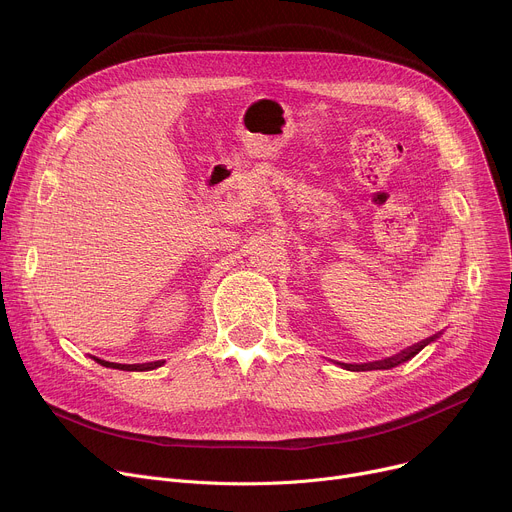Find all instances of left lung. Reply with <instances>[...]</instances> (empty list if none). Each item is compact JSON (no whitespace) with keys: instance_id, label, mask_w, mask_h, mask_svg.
I'll return each instance as SVG.
<instances>
[{"instance_id":"left-lung-1","label":"left lung","mask_w":512,"mask_h":512,"mask_svg":"<svg viewBox=\"0 0 512 512\" xmlns=\"http://www.w3.org/2000/svg\"><path fill=\"white\" fill-rule=\"evenodd\" d=\"M433 338H429V340H423V342H419V344H415V346H411L409 350H405V352H401V354H397V356H391V358H385V360H379V362H367V364H342L344 369H348V371H375V369H393V367H397V364H401V362H405V360H409L411 356H415L425 344H429Z\"/></svg>"}]
</instances>
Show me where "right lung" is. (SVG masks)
I'll return each instance as SVG.
<instances>
[{"label": "right lung", "mask_w": 512, "mask_h": 512, "mask_svg": "<svg viewBox=\"0 0 512 512\" xmlns=\"http://www.w3.org/2000/svg\"><path fill=\"white\" fill-rule=\"evenodd\" d=\"M103 367H111V369H121V371H152L158 369L164 364V360H156V362H145V364H117V362H107L101 358H95Z\"/></svg>", "instance_id": "1"}]
</instances>
